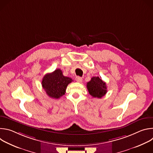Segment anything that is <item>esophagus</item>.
<instances>
[{
	"label": "esophagus",
	"mask_w": 153,
	"mask_h": 153,
	"mask_svg": "<svg viewBox=\"0 0 153 153\" xmlns=\"http://www.w3.org/2000/svg\"><path fill=\"white\" fill-rule=\"evenodd\" d=\"M76 80L77 82L81 83V82H82V78L80 77L77 76V77H76Z\"/></svg>",
	"instance_id": "esophagus-1"
}]
</instances>
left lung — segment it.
<instances>
[{
	"mask_svg": "<svg viewBox=\"0 0 153 153\" xmlns=\"http://www.w3.org/2000/svg\"><path fill=\"white\" fill-rule=\"evenodd\" d=\"M86 87L90 94L94 97L101 98L107 93L106 83L102 80L101 77H92L87 83Z\"/></svg>",
	"mask_w": 153,
	"mask_h": 153,
	"instance_id": "1",
	"label": "left lung"
}]
</instances>
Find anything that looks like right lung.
Returning <instances> with one entry per match:
<instances>
[{
	"instance_id": "right-lung-1",
	"label": "right lung",
	"mask_w": 153,
	"mask_h": 153,
	"mask_svg": "<svg viewBox=\"0 0 153 153\" xmlns=\"http://www.w3.org/2000/svg\"><path fill=\"white\" fill-rule=\"evenodd\" d=\"M72 81V79L63 75L62 70L57 69L44 76L42 85L49 97L59 99L65 94L68 85Z\"/></svg>"
}]
</instances>
